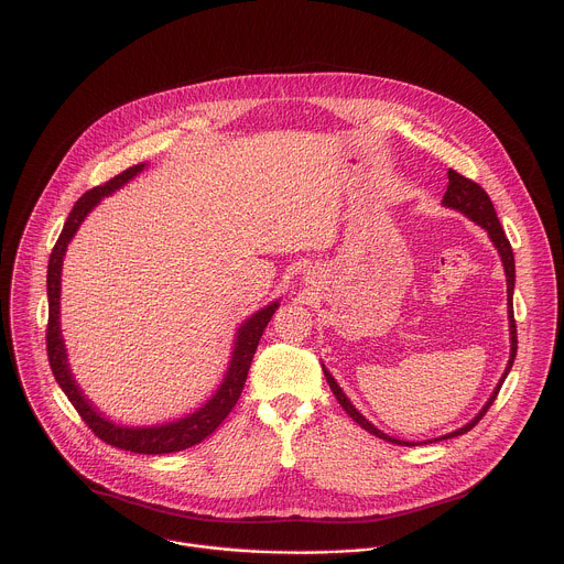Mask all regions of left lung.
Masks as SVG:
<instances>
[{
    "label": "left lung",
    "instance_id": "1",
    "mask_svg": "<svg viewBox=\"0 0 564 564\" xmlns=\"http://www.w3.org/2000/svg\"><path fill=\"white\" fill-rule=\"evenodd\" d=\"M447 178H449V183H447V192H445V196H443L441 205H443V207H447V209H454V212L463 214V216H465V218H469L474 225H478L480 229H485V231H487V236H489V240H491L494 249H496V251H498V256H500V262H502V269H505V282H507L509 359H507V366H505V370H502V375H500V379H498L496 388L491 390L489 399L485 401V405H482V408L474 414V419H469L465 425H460V427H456V430H452V432H447V434H441V436H436V438H427V441H405V438H397V436H390V434H386L383 430H379L375 423H370V421H368V419H366V416H364V414L352 405V401L346 397V392H344V390H341V386L335 381V377L330 375V370L322 364L324 377H326V381H328V386H330V390H333L335 399H337V401H339V405L346 410V414H348L355 423H359L366 432H370L372 436L383 438V441L394 443V445H405V447L423 445V443H434V441H443V438H452V436H458V434L469 432V430H471V427H474V425L485 416V412L489 410V405L494 403V399H496V394H498V390H500L502 381L507 379V375H509V370H511V366H513V359H516V346H518V339H516V324H513V284H516V264H513V251H511V245H509V240H507V236H505V231H502V227H500V223H498L496 209H494V205H491L489 196L485 194V189H482V187H478L474 181H469V178H465V176L456 174L454 170H449V172H447Z\"/></svg>",
    "mask_w": 564,
    "mask_h": 564
}]
</instances>
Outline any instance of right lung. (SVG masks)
<instances>
[{
  "instance_id": "obj_1",
  "label": "right lung",
  "mask_w": 564,
  "mask_h": 564,
  "mask_svg": "<svg viewBox=\"0 0 564 564\" xmlns=\"http://www.w3.org/2000/svg\"><path fill=\"white\" fill-rule=\"evenodd\" d=\"M145 167H148V163L134 165V167L126 170L123 174L115 176L112 181H108L106 185L86 192L75 203L70 216L62 229V236L51 253V262H48L46 344H48V361H51V368H53V375H55L59 388L66 392V397L70 399L75 410L82 414V419L88 423V427L99 438H104L106 443H110L115 447L130 449L137 454H170V452H181V449H187V447L205 441L212 432H216V427L234 410V405L238 403L240 392L245 388L260 337H262L267 324L271 322L273 313L278 311L280 300L269 302L267 306H262L260 311L249 315L236 328L231 357H229L227 370L223 375V381L218 383L214 394L203 405H198L194 412H189L181 419H174V421L152 423V425H128V423H117L110 416H106L93 403V399H88V394L82 390V386L77 383V379L73 375L70 361H68V350H66V341L62 335V319H59L62 317V269H64V258H66L68 245L73 242V238L79 231V227L84 225V220L93 214V209L104 198L112 196L115 192L126 187L130 181H134Z\"/></svg>"
}]
</instances>
